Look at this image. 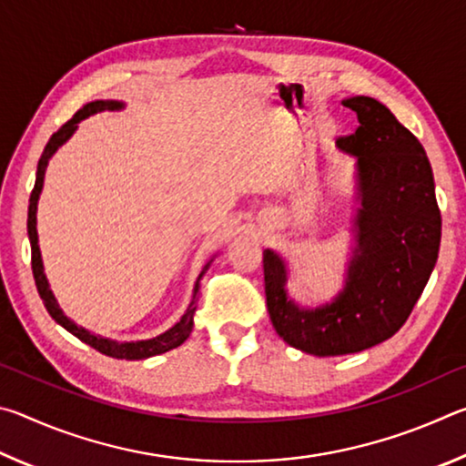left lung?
<instances>
[{
    "instance_id": "1",
    "label": "left lung",
    "mask_w": 466,
    "mask_h": 466,
    "mask_svg": "<svg viewBox=\"0 0 466 466\" xmlns=\"http://www.w3.org/2000/svg\"><path fill=\"white\" fill-rule=\"evenodd\" d=\"M360 127L337 139L356 157L351 258L343 289L320 306L288 294V265L263 250L267 310L278 335L317 358L347 356L390 339L405 325L438 261L441 218L425 149L382 102L351 96Z\"/></svg>"
}]
</instances>
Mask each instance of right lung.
Wrapping results in <instances>:
<instances>
[{
    "label": "right lung",
    "instance_id": "obj_1",
    "mask_svg": "<svg viewBox=\"0 0 466 466\" xmlns=\"http://www.w3.org/2000/svg\"><path fill=\"white\" fill-rule=\"evenodd\" d=\"M121 108H125V102H121V100H94V102H88V105H84L80 110H77L72 119L63 125V127L57 133H53L49 144L45 146V152L41 156V160H38L35 188H33V193H30L28 238H30V248H33V273H35L38 296L43 298L45 309L55 319V322H57V325H61L66 330H69L72 335H76L86 345L94 347V350L105 353V356H108V358L146 360V358H154V356H160V353H167L170 350H175V347L183 345L188 339V335H191L193 317H195V310H197V291H199V281L205 275V271L209 269V265H211V261H214V258H209V261L203 265L199 278H197V281H195L191 302H188L185 314L180 317L177 325H172L168 330H164V333H160L157 337H152V339H141V341H123L121 343V341H115V339L94 335V333H90L88 329L77 327L72 319H67L66 314H63V310L59 309V304H57V298L53 296V291L49 288V281H46L41 248H38V232H36L38 199H41L43 185H45V172H46V167H49V160L53 157V154L57 152V149L63 144H66L69 137L74 136V133L77 131V125H80L84 119H88V116L96 115V113H102V110H121Z\"/></svg>",
    "mask_w": 466,
    "mask_h": 466
}]
</instances>
